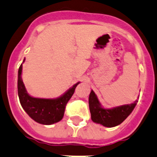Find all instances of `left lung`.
<instances>
[{
    "instance_id": "obj_1",
    "label": "left lung",
    "mask_w": 157,
    "mask_h": 157,
    "mask_svg": "<svg viewBox=\"0 0 157 157\" xmlns=\"http://www.w3.org/2000/svg\"><path fill=\"white\" fill-rule=\"evenodd\" d=\"M137 99L132 104L120 105L112 109H104L101 106L95 92L92 90L89 98L91 118L94 122L105 127H114L121 124L135 108Z\"/></svg>"
}]
</instances>
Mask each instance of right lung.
I'll return each mask as SVG.
<instances>
[{"label":"right lung","mask_w":157,"mask_h":157,"mask_svg":"<svg viewBox=\"0 0 157 157\" xmlns=\"http://www.w3.org/2000/svg\"><path fill=\"white\" fill-rule=\"evenodd\" d=\"M25 62V60H24ZM22 64L19 67L17 79V92L21 105L28 116L35 122L43 125H51L62 120L65 106L75 92V84L64 95L56 98H35L28 95L21 78Z\"/></svg>","instance_id":"1"}]
</instances>
